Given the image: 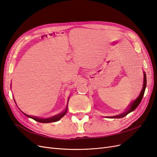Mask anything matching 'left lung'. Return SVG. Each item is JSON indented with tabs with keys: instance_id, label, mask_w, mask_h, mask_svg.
<instances>
[{
	"instance_id": "obj_1",
	"label": "left lung",
	"mask_w": 157,
	"mask_h": 157,
	"mask_svg": "<svg viewBox=\"0 0 157 157\" xmlns=\"http://www.w3.org/2000/svg\"><path fill=\"white\" fill-rule=\"evenodd\" d=\"M146 84H147V78H146V74L145 73H144V86H143V89H142L141 92L140 94V96H138V98H137L135 101H133L130 105L129 106V108L128 109V110L123 113L122 114H121V115H117V116H115V117H112V118H122L124 117L125 116H126L128 113H131L132 111H134L135 109L137 108V107L138 106L140 105V103L141 101L142 98H143V96H144V92H145V88H146Z\"/></svg>"
}]
</instances>
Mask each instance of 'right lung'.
<instances>
[{
    "mask_svg": "<svg viewBox=\"0 0 157 157\" xmlns=\"http://www.w3.org/2000/svg\"><path fill=\"white\" fill-rule=\"evenodd\" d=\"M68 101H69V99H68ZM67 108L65 109V111H63L61 113L59 114V115H57L54 117H52L48 118H38V117H35L28 116V115H25H25L28 117H30V118H33V119L35 120V121L42 122V123H49V122H54L58 121L65 115L66 113H67Z\"/></svg>",
    "mask_w": 157,
    "mask_h": 157,
    "instance_id": "1",
    "label": "right lung"
}]
</instances>
